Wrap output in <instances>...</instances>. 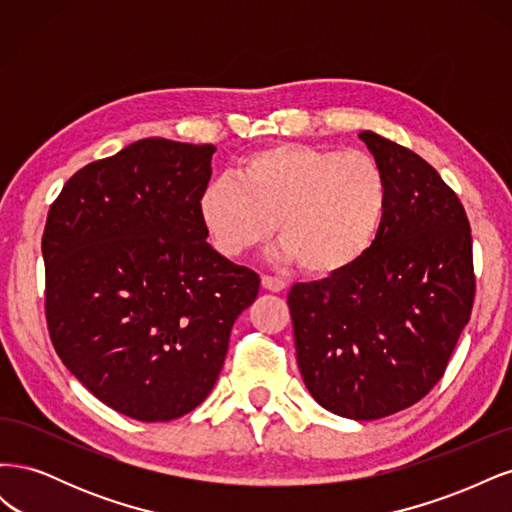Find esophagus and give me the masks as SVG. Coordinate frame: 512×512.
Here are the masks:
<instances>
[{
	"instance_id": "1",
	"label": "esophagus",
	"mask_w": 512,
	"mask_h": 512,
	"mask_svg": "<svg viewBox=\"0 0 512 512\" xmlns=\"http://www.w3.org/2000/svg\"><path fill=\"white\" fill-rule=\"evenodd\" d=\"M286 282L280 280V277H271V275H262V288L269 292H282L286 290Z\"/></svg>"
}]
</instances>
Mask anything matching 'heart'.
Returning a JSON list of instances; mask_svg holds the SVG:
<instances>
[{"label": "heart", "mask_w": 512, "mask_h": 512, "mask_svg": "<svg viewBox=\"0 0 512 512\" xmlns=\"http://www.w3.org/2000/svg\"><path fill=\"white\" fill-rule=\"evenodd\" d=\"M198 211L222 256L237 258L262 245L275 228L286 260L327 277L356 265L378 241L389 213V179L365 151L273 145L245 156L237 179H213Z\"/></svg>", "instance_id": "b5f03b06"}]
</instances>
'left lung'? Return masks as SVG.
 <instances>
[{
	"instance_id": "8db88e82",
	"label": "left lung",
	"mask_w": 512,
	"mask_h": 512,
	"mask_svg": "<svg viewBox=\"0 0 512 512\" xmlns=\"http://www.w3.org/2000/svg\"><path fill=\"white\" fill-rule=\"evenodd\" d=\"M359 138L389 179L380 237L350 269L294 284L288 307L307 391L333 414L374 421L438 384L476 280L466 209L438 170L376 132Z\"/></svg>"
}]
</instances>
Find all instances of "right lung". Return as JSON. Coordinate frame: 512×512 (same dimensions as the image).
Returning <instances> with one entry per match:
<instances>
[{"mask_svg":"<svg viewBox=\"0 0 512 512\" xmlns=\"http://www.w3.org/2000/svg\"><path fill=\"white\" fill-rule=\"evenodd\" d=\"M213 145L143 138L74 173L42 235L44 309L59 359L102 404L173 421L218 380L260 277L207 243Z\"/></svg>","mask_w":512,"mask_h":512,"instance_id":"1","label":"right lung"}]
</instances>
